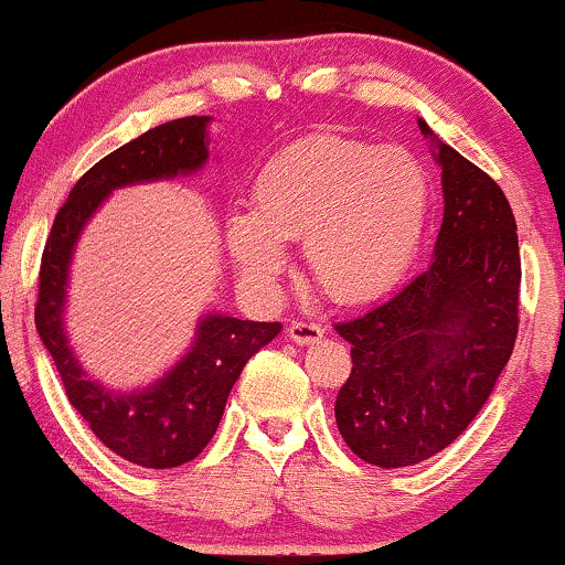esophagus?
<instances>
[{
  "label": "esophagus",
  "instance_id": "34e87169",
  "mask_svg": "<svg viewBox=\"0 0 565 565\" xmlns=\"http://www.w3.org/2000/svg\"><path fill=\"white\" fill-rule=\"evenodd\" d=\"M288 337L296 344H313L323 337V327H321V323H313V321H292L288 327Z\"/></svg>",
  "mask_w": 565,
  "mask_h": 565
}]
</instances>
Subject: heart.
Segmentation results:
<instances>
[{"mask_svg": "<svg viewBox=\"0 0 565 565\" xmlns=\"http://www.w3.org/2000/svg\"><path fill=\"white\" fill-rule=\"evenodd\" d=\"M429 213V180L398 146L339 136L292 143L262 169L252 213H234L226 244L244 280L275 285L282 244L303 242L313 280L339 303L383 292L419 249Z\"/></svg>", "mask_w": 565, "mask_h": 565, "instance_id": "heart-1", "label": "heart"}]
</instances>
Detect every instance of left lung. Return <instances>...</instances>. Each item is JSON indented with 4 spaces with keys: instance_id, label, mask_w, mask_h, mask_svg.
Returning <instances> with one entry per match:
<instances>
[{
    "instance_id": "obj_1",
    "label": "left lung",
    "mask_w": 565,
    "mask_h": 565,
    "mask_svg": "<svg viewBox=\"0 0 565 565\" xmlns=\"http://www.w3.org/2000/svg\"><path fill=\"white\" fill-rule=\"evenodd\" d=\"M445 215L435 259L404 290L337 323L352 373L337 427L370 466L406 468L452 445L491 396L520 329V242L497 182L437 141Z\"/></svg>"
}]
</instances>
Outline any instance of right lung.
Instances as JSON below:
<instances>
[{"label":"right lung","instance_id":"1","mask_svg":"<svg viewBox=\"0 0 565 565\" xmlns=\"http://www.w3.org/2000/svg\"><path fill=\"white\" fill-rule=\"evenodd\" d=\"M207 115L169 120L99 159L68 192L45 242L38 275L35 329L64 391L95 437L141 468H177L211 443L226 398L252 354L280 334L277 321L207 313L190 352L149 388L115 393L84 373L64 331L68 265L87 221L113 190L192 174L207 161Z\"/></svg>","mask_w":565,"mask_h":565}]
</instances>
